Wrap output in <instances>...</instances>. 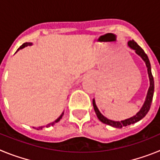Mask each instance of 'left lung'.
I'll list each match as a JSON object with an SVG mask.
<instances>
[{
    "mask_svg": "<svg viewBox=\"0 0 160 160\" xmlns=\"http://www.w3.org/2000/svg\"><path fill=\"white\" fill-rule=\"evenodd\" d=\"M128 45L131 49H134L135 52L136 53V54H138L141 58L143 60V62L146 64L147 68H148V77H149V81H150V87L149 89L148 90V94H147L146 99H145V102H144L143 105L141 107V109L139 110L138 113H137L135 115L129 118H127L125 120H122V121H114V120L108 119L107 118H106L99 111L98 108L96 106L95 100L94 98L93 99V106H94V111H95L96 114H97L98 118L103 123L107 124V125H110L113 128H122L123 127H127V126H129L131 124H134L135 122H138L139 120L142 119V118L146 116V114H148V112L149 111L150 107H151V105H152V98H153L154 95V89H155V85H154V78L153 76H152V68H151V63H150L149 58H148V55L145 53L143 49L138 46V44L135 42L134 40L129 41L128 42Z\"/></svg>",
    "mask_w": 160,
    "mask_h": 160,
    "instance_id": "obj_1",
    "label": "left lung"
}]
</instances>
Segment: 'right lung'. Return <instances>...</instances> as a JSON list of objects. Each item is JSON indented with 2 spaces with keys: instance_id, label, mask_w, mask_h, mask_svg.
Instances as JSON below:
<instances>
[{
  "instance_id": "obj_1",
  "label": "right lung",
  "mask_w": 160,
  "mask_h": 160,
  "mask_svg": "<svg viewBox=\"0 0 160 160\" xmlns=\"http://www.w3.org/2000/svg\"><path fill=\"white\" fill-rule=\"evenodd\" d=\"M32 43H31V42H25V43H24L23 45H22V46H20L19 48H18V50H17V52L19 51L20 49H23V48L26 47V46H32ZM17 52H16V53H17ZM63 114H64V111H63L62 114H61L60 116H59L58 118H57V119L55 120L54 122H51V123H49V124H48V125H46V128H49V127H50V126H51V125L53 126V124H55V123H56V122H59V121H60L61 118H62ZM44 128V127H39V128H37V129H38V130H39V129H42V128Z\"/></svg>"
}]
</instances>
